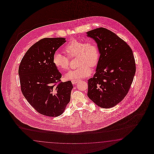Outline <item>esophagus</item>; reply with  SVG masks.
Wrapping results in <instances>:
<instances>
[{"label":"esophagus","mask_w":154,"mask_h":154,"mask_svg":"<svg viewBox=\"0 0 154 154\" xmlns=\"http://www.w3.org/2000/svg\"><path fill=\"white\" fill-rule=\"evenodd\" d=\"M79 81V79H72V80L71 81V82H72V83L73 84V85H75L76 83L78 82Z\"/></svg>","instance_id":"esophagus-1"}]
</instances>
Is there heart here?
Returning a JSON list of instances; mask_svg holds the SVG:
<instances>
[{"mask_svg":"<svg viewBox=\"0 0 154 154\" xmlns=\"http://www.w3.org/2000/svg\"><path fill=\"white\" fill-rule=\"evenodd\" d=\"M64 51L67 56L56 52L53 56V63L61 70L69 69V58H76L79 66L65 75L68 79H79L90 75L91 68L98 64L99 50L98 45L93 40H81L72 39L64 47Z\"/></svg>","mask_w":154,"mask_h":154,"instance_id":"obj_1","label":"heart"}]
</instances>
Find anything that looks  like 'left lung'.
<instances>
[{
    "instance_id": "left-lung-1",
    "label": "left lung",
    "mask_w": 154,
    "mask_h": 154,
    "mask_svg": "<svg viewBox=\"0 0 154 154\" xmlns=\"http://www.w3.org/2000/svg\"><path fill=\"white\" fill-rule=\"evenodd\" d=\"M98 44L100 55L96 73L88 79V96L100 107L112 108L128 93L136 70L130 46L116 34L99 28L87 32Z\"/></svg>"
}]
</instances>
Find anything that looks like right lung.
Instances as JSON below:
<instances>
[{"mask_svg":"<svg viewBox=\"0 0 154 154\" xmlns=\"http://www.w3.org/2000/svg\"><path fill=\"white\" fill-rule=\"evenodd\" d=\"M66 42L64 38H45L30 47L19 65L21 90L28 102L40 114L61 115L70 99L73 85L63 82L53 63L55 51Z\"/></svg>","mask_w":154,"mask_h":154,"instance_id":"add662e5","label":"right lung"}]
</instances>
